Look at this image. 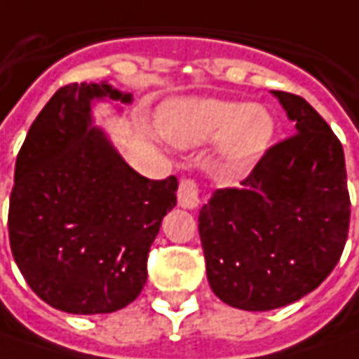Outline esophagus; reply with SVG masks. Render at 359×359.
<instances>
[{"label": "esophagus", "instance_id": "1", "mask_svg": "<svg viewBox=\"0 0 359 359\" xmlns=\"http://www.w3.org/2000/svg\"><path fill=\"white\" fill-rule=\"evenodd\" d=\"M200 204L198 182L194 179H182L179 187V206L192 210Z\"/></svg>", "mask_w": 359, "mask_h": 359}]
</instances>
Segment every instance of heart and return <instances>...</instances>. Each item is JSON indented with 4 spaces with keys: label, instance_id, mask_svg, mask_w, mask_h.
<instances>
[{
    "label": "heart",
    "instance_id": "obj_1",
    "mask_svg": "<svg viewBox=\"0 0 359 359\" xmlns=\"http://www.w3.org/2000/svg\"><path fill=\"white\" fill-rule=\"evenodd\" d=\"M159 126L179 147H198L218 139V163L230 177L253 169L275 135V118L265 106L214 97L172 102L163 109Z\"/></svg>",
    "mask_w": 359,
    "mask_h": 359
}]
</instances>
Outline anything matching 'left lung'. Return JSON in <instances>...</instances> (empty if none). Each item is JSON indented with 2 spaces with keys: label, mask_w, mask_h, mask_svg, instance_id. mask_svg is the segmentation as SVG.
Here are the masks:
<instances>
[{
  "label": "left lung",
  "mask_w": 359,
  "mask_h": 359,
  "mask_svg": "<svg viewBox=\"0 0 359 359\" xmlns=\"http://www.w3.org/2000/svg\"><path fill=\"white\" fill-rule=\"evenodd\" d=\"M294 133L267 149L240 187L214 190L198 231L214 294L273 311L314 291L340 262L350 194L340 139L297 94L273 90Z\"/></svg>",
  "instance_id": "8db88e82"
}]
</instances>
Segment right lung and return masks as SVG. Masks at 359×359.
Instances as JSON below:
<instances>
[{
  "instance_id": "right-lung-1",
  "label": "right lung",
  "mask_w": 359,
  "mask_h": 359,
  "mask_svg": "<svg viewBox=\"0 0 359 359\" xmlns=\"http://www.w3.org/2000/svg\"><path fill=\"white\" fill-rule=\"evenodd\" d=\"M131 102L109 84H68L46 102L15 161L9 243L27 285L70 314L128 306L147 281L151 243L177 204V177L151 180L92 126V100Z\"/></svg>"
}]
</instances>
